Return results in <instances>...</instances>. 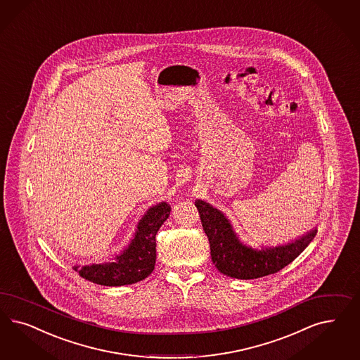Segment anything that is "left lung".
<instances>
[{"label":"left lung","mask_w":360,"mask_h":360,"mask_svg":"<svg viewBox=\"0 0 360 360\" xmlns=\"http://www.w3.org/2000/svg\"><path fill=\"white\" fill-rule=\"evenodd\" d=\"M204 232L208 236L210 257L217 270L232 278L255 279L274 274L288 266L307 248L316 234V228L277 246L252 248L244 244L234 232L232 222L204 200H196Z\"/></svg>","instance_id":"8db88e82"}]
</instances>
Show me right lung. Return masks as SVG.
Returning a JSON list of instances; mask_svg holds the SVG:
<instances>
[{"label":"right lung","mask_w":360,"mask_h":360,"mask_svg":"<svg viewBox=\"0 0 360 360\" xmlns=\"http://www.w3.org/2000/svg\"><path fill=\"white\" fill-rule=\"evenodd\" d=\"M171 207L162 201L152 205L140 219L129 241L120 255L101 264L75 265L82 278L103 286H123L147 278L156 262V233L169 217Z\"/></svg>","instance_id":"1"}]
</instances>
